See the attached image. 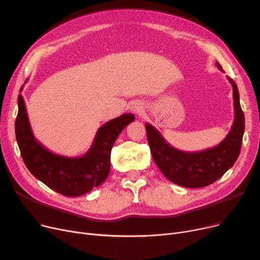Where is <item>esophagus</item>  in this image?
Listing matches in <instances>:
<instances>
[{"label": "esophagus", "instance_id": "1", "mask_svg": "<svg viewBox=\"0 0 260 260\" xmlns=\"http://www.w3.org/2000/svg\"><path fill=\"white\" fill-rule=\"evenodd\" d=\"M129 109H131L132 113H134L135 115H137V116L141 115V114L143 113V111H144L142 102H140V101H138V100H136V101H134V102L131 103Z\"/></svg>", "mask_w": 260, "mask_h": 260}]
</instances>
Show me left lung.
<instances>
[{"label":"left lung","mask_w":260,"mask_h":260,"mask_svg":"<svg viewBox=\"0 0 260 260\" xmlns=\"http://www.w3.org/2000/svg\"><path fill=\"white\" fill-rule=\"evenodd\" d=\"M216 65L223 72L219 63L216 62ZM228 80L233 86L235 118L226 137L215 147L194 153L182 152L173 147L153 125L145 124L153 159L170 181L189 188L207 186L219 179L236 162L244 133V115L237 85L231 78Z\"/></svg>","instance_id":"1"}]
</instances>
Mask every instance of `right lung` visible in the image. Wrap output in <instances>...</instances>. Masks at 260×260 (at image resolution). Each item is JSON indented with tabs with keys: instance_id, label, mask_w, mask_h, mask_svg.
Listing matches in <instances>:
<instances>
[{
	"instance_id": "right-lung-1",
	"label": "right lung",
	"mask_w": 260,
	"mask_h": 260,
	"mask_svg": "<svg viewBox=\"0 0 260 260\" xmlns=\"http://www.w3.org/2000/svg\"><path fill=\"white\" fill-rule=\"evenodd\" d=\"M18 105L16 137L25 166L37 179L67 197L84 195L105 181L111 171L112 147L120 133L135 120L134 115L123 114L106 122L97 131L86 154L65 157L48 151L35 138L21 93Z\"/></svg>"
}]
</instances>
